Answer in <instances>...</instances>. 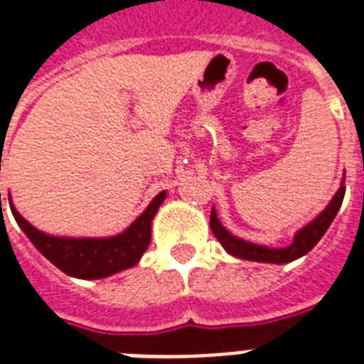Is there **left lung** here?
Returning a JSON list of instances; mask_svg holds the SVG:
<instances>
[{"label": "left lung", "instance_id": "left-lung-1", "mask_svg": "<svg viewBox=\"0 0 364 364\" xmlns=\"http://www.w3.org/2000/svg\"><path fill=\"white\" fill-rule=\"evenodd\" d=\"M343 196H346V185L341 181L340 189L333 195L330 204L311 223H306L303 230H299L295 233L293 243L289 247H284V249H270V247L249 243V241H243L239 237L231 235L230 231L220 223L214 208L210 212V230L216 235L218 241L222 243L223 249L228 250L230 255H233V257L243 258V260H252V262L285 264V262H291V260H297L303 255H306L314 245L318 243L322 235L326 233V230L330 228V223L333 222L336 214H338V210H340L341 203H343Z\"/></svg>", "mask_w": 364, "mask_h": 364}]
</instances>
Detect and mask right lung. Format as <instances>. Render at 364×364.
I'll list each match as a JSON object with an SVG mask.
<instances>
[{"instance_id":"add662e5","label":"right lung","mask_w":364,"mask_h":364,"mask_svg":"<svg viewBox=\"0 0 364 364\" xmlns=\"http://www.w3.org/2000/svg\"><path fill=\"white\" fill-rule=\"evenodd\" d=\"M1 196V195H0ZM166 198V191L154 196L148 208L136 218L127 230L106 239H73V237H53L36 230L18 214L13 203L11 212L21 225V230L31 239V243L44 255L53 266L65 272L67 276L80 279L107 278L112 274L133 268L150 245L152 218Z\"/></svg>"}]
</instances>
